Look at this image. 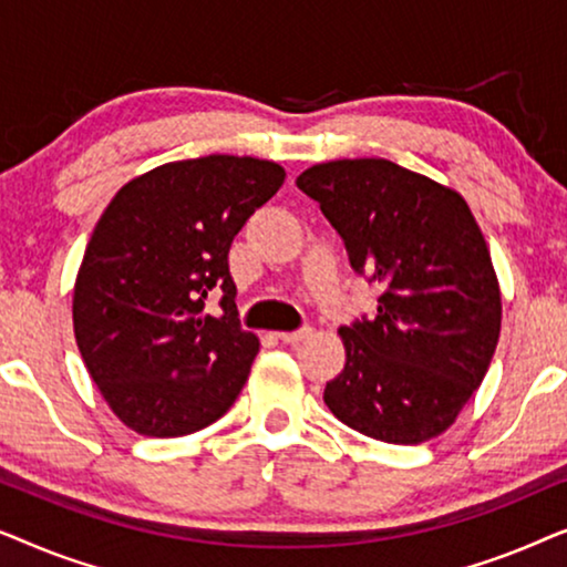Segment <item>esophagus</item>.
Wrapping results in <instances>:
<instances>
[{
  "label": "esophagus",
  "mask_w": 567,
  "mask_h": 567,
  "mask_svg": "<svg viewBox=\"0 0 567 567\" xmlns=\"http://www.w3.org/2000/svg\"><path fill=\"white\" fill-rule=\"evenodd\" d=\"M312 336V328H301V330H293V332H278V340H284V343H299V340H305Z\"/></svg>",
  "instance_id": "34e87169"
}]
</instances>
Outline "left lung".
Here are the masks:
<instances>
[{
    "label": "left lung",
    "mask_w": 567,
    "mask_h": 567,
    "mask_svg": "<svg viewBox=\"0 0 567 567\" xmlns=\"http://www.w3.org/2000/svg\"><path fill=\"white\" fill-rule=\"evenodd\" d=\"M355 274L384 286L377 315L340 328L346 369L324 405L386 444L444 433L483 384L501 336V289L467 200L390 159L305 169Z\"/></svg>",
    "instance_id": "8db88e82"
}]
</instances>
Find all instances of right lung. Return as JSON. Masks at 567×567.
Masks as SVG:
<instances>
[{
  "label": "right lung",
  "mask_w": 567,
  "mask_h": 567,
  "mask_svg": "<svg viewBox=\"0 0 567 567\" xmlns=\"http://www.w3.org/2000/svg\"><path fill=\"white\" fill-rule=\"evenodd\" d=\"M268 159L167 162L115 193L74 284V338L107 405L142 436H188L235 405L258 353L239 328L231 239L284 185ZM223 291L221 318L203 315Z\"/></svg>",
  "instance_id": "right-lung-1"
}]
</instances>
